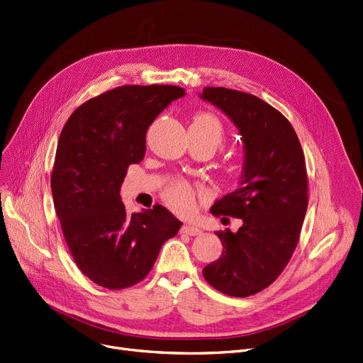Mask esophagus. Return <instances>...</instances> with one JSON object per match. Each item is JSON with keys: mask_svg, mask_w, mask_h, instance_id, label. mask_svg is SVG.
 I'll list each match as a JSON object with an SVG mask.
<instances>
[{"mask_svg": "<svg viewBox=\"0 0 363 363\" xmlns=\"http://www.w3.org/2000/svg\"><path fill=\"white\" fill-rule=\"evenodd\" d=\"M182 231H183V234H187V235H201L202 234V230L199 227H194L191 224L183 225Z\"/></svg>", "mask_w": 363, "mask_h": 363, "instance_id": "34e87169", "label": "esophagus"}]
</instances>
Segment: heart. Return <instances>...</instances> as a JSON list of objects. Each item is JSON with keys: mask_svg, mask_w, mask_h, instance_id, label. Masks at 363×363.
Listing matches in <instances>:
<instances>
[{"mask_svg": "<svg viewBox=\"0 0 363 363\" xmlns=\"http://www.w3.org/2000/svg\"><path fill=\"white\" fill-rule=\"evenodd\" d=\"M191 128H196L202 132H205L212 141L216 144V147L224 139V128L219 119L211 113H201L194 118ZM162 199L165 205L169 206L173 212L179 215H190L196 206V198H194V191L191 186L186 182H177L172 184L162 193Z\"/></svg>", "mask_w": 363, "mask_h": 363, "instance_id": "b5f03b06", "label": "heart"}]
</instances>
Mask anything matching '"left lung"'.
Segmentation results:
<instances>
[{
    "instance_id": "left-lung-1",
    "label": "left lung",
    "mask_w": 363,
    "mask_h": 363,
    "mask_svg": "<svg viewBox=\"0 0 363 363\" xmlns=\"http://www.w3.org/2000/svg\"><path fill=\"white\" fill-rule=\"evenodd\" d=\"M201 99L235 125L244 151L240 187L211 208L240 218L241 227L215 233L224 250L202 273L222 294L255 295L282 273L298 244L308 206L303 152L289 121L262 99L224 87H205Z\"/></svg>"
}]
</instances>
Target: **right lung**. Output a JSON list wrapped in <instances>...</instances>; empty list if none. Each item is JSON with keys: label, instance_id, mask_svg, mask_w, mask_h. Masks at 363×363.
<instances>
[{"label": "right lung", "instance_id": "add662e5", "mask_svg": "<svg viewBox=\"0 0 363 363\" xmlns=\"http://www.w3.org/2000/svg\"><path fill=\"white\" fill-rule=\"evenodd\" d=\"M186 93L177 86H123L81 104L55 155L53 205L74 262L107 289L141 282L182 222L161 205L128 215L121 186L141 162L151 123Z\"/></svg>", "mask_w": 363, "mask_h": 363}]
</instances>
